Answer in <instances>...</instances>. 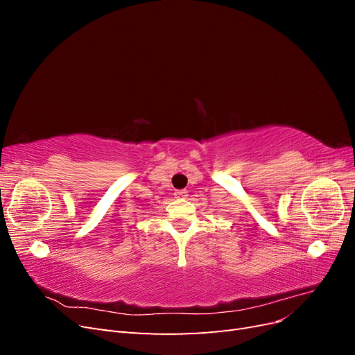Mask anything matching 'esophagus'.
<instances>
[{"label": "esophagus", "mask_w": 355, "mask_h": 355, "mask_svg": "<svg viewBox=\"0 0 355 355\" xmlns=\"http://www.w3.org/2000/svg\"><path fill=\"white\" fill-rule=\"evenodd\" d=\"M176 198H187L188 197V191L187 189H179L175 192Z\"/></svg>", "instance_id": "obj_1"}]
</instances>
